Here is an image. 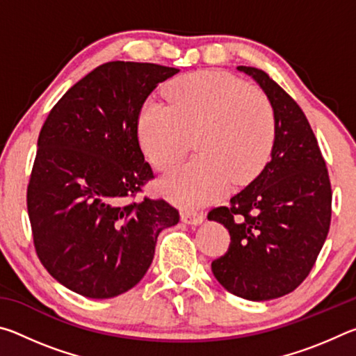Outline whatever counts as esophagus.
I'll list each match as a JSON object with an SVG mask.
<instances>
[{
	"label": "esophagus",
	"instance_id": "34e87169",
	"mask_svg": "<svg viewBox=\"0 0 356 356\" xmlns=\"http://www.w3.org/2000/svg\"><path fill=\"white\" fill-rule=\"evenodd\" d=\"M180 218L185 222V225H191V226H196V225H201L204 221V215L200 212H190V210H185L180 215Z\"/></svg>",
	"mask_w": 356,
	"mask_h": 356
}]
</instances>
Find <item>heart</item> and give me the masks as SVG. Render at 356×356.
Masks as SVG:
<instances>
[{"instance_id": "1", "label": "heart", "mask_w": 356, "mask_h": 356, "mask_svg": "<svg viewBox=\"0 0 356 356\" xmlns=\"http://www.w3.org/2000/svg\"><path fill=\"white\" fill-rule=\"evenodd\" d=\"M170 105L147 100L138 114V138L159 171H168L185 155L190 140L200 156L168 174L161 190L185 207L209 204L231 180L256 179L272 154L276 119L270 100L226 72L202 70L166 86Z\"/></svg>"}]
</instances>
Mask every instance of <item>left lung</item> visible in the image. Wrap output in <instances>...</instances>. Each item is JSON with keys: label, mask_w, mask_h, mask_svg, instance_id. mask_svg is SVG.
Instances as JSON below:
<instances>
[{"label": "left lung", "mask_w": 356, "mask_h": 356, "mask_svg": "<svg viewBox=\"0 0 356 356\" xmlns=\"http://www.w3.org/2000/svg\"><path fill=\"white\" fill-rule=\"evenodd\" d=\"M273 106L272 160L229 206L209 220L229 231L231 245L212 262L220 284L237 297L265 301L295 291L314 267L328 236L331 184L314 131L297 102L264 70L238 65Z\"/></svg>", "instance_id": "8db88e82"}]
</instances>
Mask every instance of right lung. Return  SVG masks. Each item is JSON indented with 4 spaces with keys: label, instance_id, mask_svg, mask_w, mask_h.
Segmentation results:
<instances>
[{
    "label": "right lung",
    "instance_id": "right-lung-1",
    "mask_svg": "<svg viewBox=\"0 0 356 356\" xmlns=\"http://www.w3.org/2000/svg\"><path fill=\"white\" fill-rule=\"evenodd\" d=\"M177 72L102 64L42 125L26 193L34 248L47 272L83 297L130 291L152 264L159 234L179 222V210L165 200H134L154 179L138 141V114Z\"/></svg>",
    "mask_w": 356,
    "mask_h": 356
}]
</instances>
